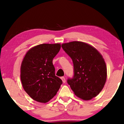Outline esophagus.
I'll list each match as a JSON object with an SVG mask.
<instances>
[{
  "instance_id": "1",
  "label": "esophagus",
  "mask_w": 124,
  "mask_h": 124,
  "mask_svg": "<svg viewBox=\"0 0 124 124\" xmlns=\"http://www.w3.org/2000/svg\"><path fill=\"white\" fill-rule=\"evenodd\" d=\"M61 79H62V81H63V83H66V79H65V78H64V77H61Z\"/></svg>"
}]
</instances>
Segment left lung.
Instances as JSON below:
<instances>
[{
    "label": "left lung",
    "mask_w": 124,
    "mask_h": 124,
    "mask_svg": "<svg viewBox=\"0 0 124 124\" xmlns=\"http://www.w3.org/2000/svg\"><path fill=\"white\" fill-rule=\"evenodd\" d=\"M62 47L72 58L74 75L67 83L75 95L88 101L102 91L107 79L104 60L95 47L81 41L64 43Z\"/></svg>",
    "instance_id": "left-lung-1"
}]
</instances>
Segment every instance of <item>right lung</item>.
I'll use <instances>...</instances> for the list:
<instances>
[{
    "label": "right lung",
    "instance_id": "1",
    "mask_svg": "<svg viewBox=\"0 0 124 124\" xmlns=\"http://www.w3.org/2000/svg\"><path fill=\"white\" fill-rule=\"evenodd\" d=\"M60 44H43L28 50L21 66V80L24 91L37 102L46 103L56 95L62 84L55 75L53 58Z\"/></svg>",
    "mask_w": 124,
    "mask_h": 124
}]
</instances>
